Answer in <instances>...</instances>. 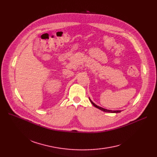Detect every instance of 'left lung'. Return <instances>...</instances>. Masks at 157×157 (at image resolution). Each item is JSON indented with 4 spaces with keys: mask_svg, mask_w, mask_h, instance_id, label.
Returning a JSON list of instances; mask_svg holds the SVG:
<instances>
[{
    "mask_svg": "<svg viewBox=\"0 0 157 157\" xmlns=\"http://www.w3.org/2000/svg\"><path fill=\"white\" fill-rule=\"evenodd\" d=\"M89 99H90V102H91V103L95 107V108H98V109H99L100 110H101V111H104V112H106V113H120V112H121V111H112V110H109V109H106L102 108H101V107L98 106V105H97L95 103H94V102L91 101V99H90V98H89Z\"/></svg>",
    "mask_w": 157,
    "mask_h": 157,
    "instance_id": "left-lung-1",
    "label": "left lung"
}]
</instances>
